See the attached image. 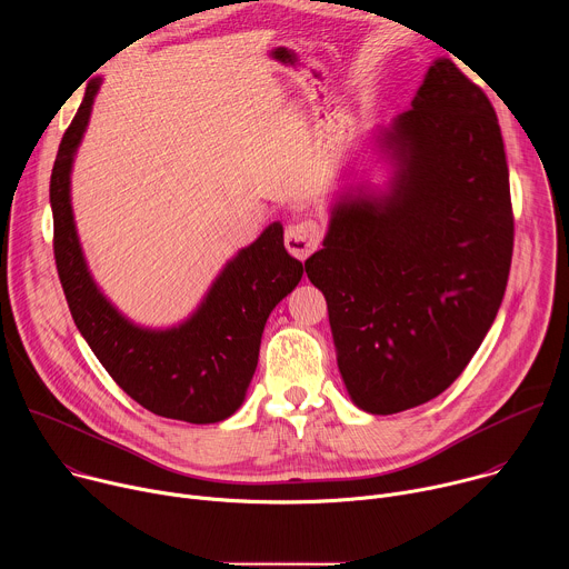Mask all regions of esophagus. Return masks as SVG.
<instances>
[{
    "instance_id": "obj_1",
    "label": "esophagus",
    "mask_w": 569,
    "mask_h": 569,
    "mask_svg": "<svg viewBox=\"0 0 569 569\" xmlns=\"http://www.w3.org/2000/svg\"><path fill=\"white\" fill-rule=\"evenodd\" d=\"M321 227L315 220H301L286 229V248L299 261H306L319 246Z\"/></svg>"
}]
</instances>
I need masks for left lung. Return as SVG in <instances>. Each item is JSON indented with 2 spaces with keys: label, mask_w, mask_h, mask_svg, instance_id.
<instances>
[{
  "label": "left lung",
  "mask_w": 569,
  "mask_h": 569,
  "mask_svg": "<svg viewBox=\"0 0 569 569\" xmlns=\"http://www.w3.org/2000/svg\"><path fill=\"white\" fill-rule=\"evenodd\" d=\"M387 193L342 196L303 266L329 306L351 400L396 415L446 391L500 310L511 254L509 167L496 110L448 58L380 130Z\"/></svg>",
  "instance_id": "1"
}]
</instances>
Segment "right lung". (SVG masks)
<instances>
[{"label": "right lung", "instance_id": "add662e5", "mask_svg": "<svg viewBox=\"0 0 569 569\" xmlns=\"http://www.w3.org/2000/svg\"><path fill=\"white\" fill-rule=\"evenodd\" d=\"M99 86L101 78H94L64 130L49 184L53 257L64 299L80 336L141 408L187 423L224 421L246 400L266 321L301 281L303 266L286 252L281 222H272L224 266L198 310L180 327L152 331L126 319L88 270L69 198L73 154Z\"/></svg>", "mask_w": 569, "mask_h": 569}]
</instances>
